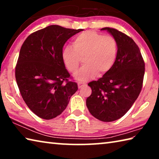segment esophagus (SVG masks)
Here are the masks:
<instances>
[{"mask_svg":"<svg viewBox=\"0 0 159 159\" xmlns=\"http://www.w3.org/2000/svg\"><path fill=\"white\" fill-rule=\"evenodd\" d=\"M84 86H85V83H81V82L78 83V87H79V89H80V88H83V87H84Z\"/></svg>","mask_w":159,"mask_h":159,"instance_id":"34e87169","label":"esophagus"}]
</instances>
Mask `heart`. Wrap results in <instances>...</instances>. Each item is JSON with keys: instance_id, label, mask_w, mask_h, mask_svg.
Returning <instances> with one entry per match:
<instances>
[{"instance_id": "heart-1", "label": "heart", "mask_w": 159, "mask_h": 159, "mask_svg": "<svg viewBox=\"0 0 159 159\" xmlns=\"http://www.w3.org/2000/svg\"><path fill=\"white\" fill-rule=\"evenodd\" d=\"M72 47L66 45L63 48L61 59L67 70L74 73L79 68L80 58L83 57L85 64L74 74L75 79L82 82L110 71L118 52V42L114 37L94 31L78 35L73 40Z\"/></svg>"}]
</instances>
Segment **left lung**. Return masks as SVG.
<instances>
[{
	"label": "left lung",
	"instance_id": "1",
	"mask_svg": "<svg viewBox=\"0 0 159 159\" xmlns=\"http://www.w3.org/2000/svg\"><path fill=\"white\" fill-rule=\"evenodd\" d=\"M118 42L116 61L110 71L98 80L88 83L92 94L86 99L91 114L104 122L123 116L141 92L144 75V61L133 39L116 29L105 27Z\"/></svg>",
	"mask_w": 159,
	"mask_h": 159
}]
</instances>
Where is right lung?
Returning a JSON list of instances; mask_svg holds the SVG:
<instances>
[{"mask_svg": "<svg viewBox=\"0 0 159 159\" xmlns=\"http://www.w3.org/2000/svg\"><path fill=\"white\" fill-rule=\"evenodd\" d=\"M82 29L48 26L26 38L21 45L15 78L26 105L49 120L60 115L78 90L61 59L64 45Z\"/></svg>", "mask_w": 159, "mask_h": 159, "instance_id": "obj_1", "label": "right lung"}]
</instances>
